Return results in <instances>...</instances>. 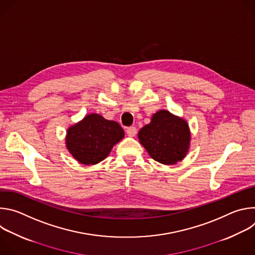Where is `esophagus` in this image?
I'll list each match as a JSON object with an SVG mask.
<instances>
[{"mask_svg":"<svg viewBox=\"0 0 255 255\" xmlns=\"http://www.w3.org/2000/svg\"><path fill=\"white\" fill-rule=\"evenodd\" d=\"M126 133H127V135H128V136L133 137V136H135V135H136V133H137V129H136L134 126L128 127V128L126 129Z\"/></svg>","mask_w":255,"mask_h":255,"instance_id":"34e87169","label":"esophagus"}]
</instances>
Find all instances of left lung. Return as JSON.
Here are the masks:
<instances>
[{
    "mask_svg": "<svg viewBox=\"0 0 255 255\" xmlns=\"http://www.w3.org/2000/svg\"><path fill=\"white\" fill-rule=\"evenodd\" d=\"M138 138L154 160L170 165L187 155L191 133L186 120L160 110L153 114L149 124L140 129Z\"/></svg>",
    "mask_w": 255,
    "mask_h": 255,
    "instance_id": "8db88e82",
    "label": "left lung"
}]
</instances>
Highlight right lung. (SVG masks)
Returning <instances> with one entry per match:
<instances>
[{"mask_svg": "<svg viewBox=\"0 0 255 255\" xmlns=\"http://www.w3.org/2000/svg\"><path fill=\"white\" fill-rule=\"evenodd\" d=\"M123 138L124 130L117 122L90 114L67 129L65 143L75 159L90 165L104 160Z\"/></svg>", "mask_w": 255, "mask_h": 255, "instance_id": "obj_1", "label": "right lung"}]
</instances>
